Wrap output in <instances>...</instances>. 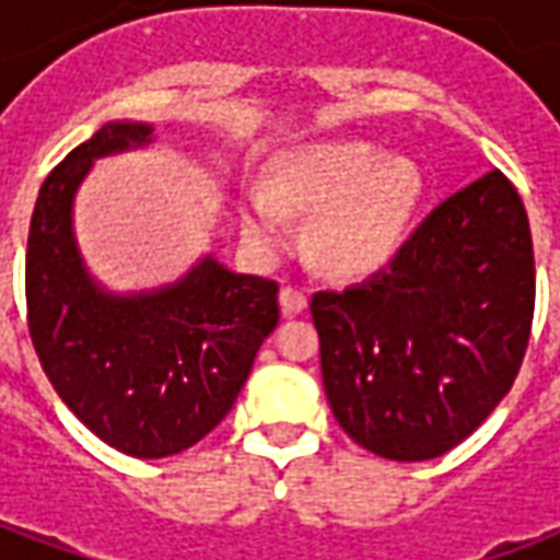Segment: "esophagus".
<instances>
[{
    "label": "esophagus",
    "mask_w": 560,
    "mask_h": 560,
    "mask_svg": "<svg viewBox=\"0 0 560 560\" xmlns=\"http://www.w3.org/2000/svg\"><path fill=\"white\" fill-rule=\"evenodd\" d=\"M279 303L284 315H300V312H305V305H308V296H305V291H300V288H291V284H288V288H281Z\"/></svg>",
    "instance_id": "obj_1"
}]
</instances>
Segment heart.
Listing matches in <instances>:
<instances>
[{"label": "heart", "mask_w": 560, "mask_h": 560, "mask_svg": "<svg viewBox=\"0 0 560 560\" xmlns=\"http://www.w3.org/2000/svg\"><path fill=\"white\" fill-rule=\"evenodd\" d=\"M422 200L413 161L372 140H315L288 149L269 176L243 195V236L279 255L296 236L293 215H312L308 248L339 279H369L396 260Z\"/></svg>", "instance_id": "1"}]
</instances>
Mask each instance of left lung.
<instances>
[{
  "mask_svg": "<svg viewBox=\"0 0 560 560\" xmlns=\"http://www.w3.org/2000/svg\"><path fill=\"white\" fill-rule=\"evenodd\" d=\"M336 420L369 453L425 462L504 399L528 348L534 245L504 173L446 197L387 272L312 296Z\"/></svg>",
  "mask_w": 560,
  "mask_h": 560,
  "instance_id": "1",
  "label": "left lung"
}]
</instances>
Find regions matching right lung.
I'll use <instances>...</instances> for the list:
<instances>
[{
  "label": "right lung",
  "instance_id": "1",
  "mask_svg": "<svg viewBox=\"0 0 560 560\" xmlns=\"http://www.w3.org/2000/svg\"><path fill=\"white\" fill-rule=\"evenodd\" d=\"M149 122H107L44 179L26 248L30 336L50 384L92 434L135 458L176 456L219 425L279 324V284L203 255L183 279L114 293L74 233L92 164L155 143Z\"/></svg>",
  "mask_w": 560,
  "mask_h": 560
}]
</instances>
